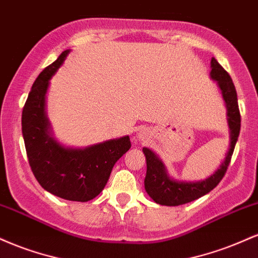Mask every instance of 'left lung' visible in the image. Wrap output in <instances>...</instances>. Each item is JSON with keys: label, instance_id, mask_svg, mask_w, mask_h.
Instances as JSON below:
<instances>
[{"label": "left lung", "instance_id": "1", "mask_svg": "<svg viewBox=\"0 0 258 258\" xmlns=\"http://www.w3.org/2000/svg\"><path fill=\"white\" fill-rule=\"evenodd\" d=\"M210 75L212 80L217 81L227 108L230 142L226 159L223 160L217 171H215V173L207 177L206 179L199 180V182H179L168 176L164 162L158 158L155 153L148 148H143V153L147 159V174L144 179V186L149 197L160 205L178 206L204 197L221 182L229 166L239 132H240V111H239L238 97H236V91L232 78L215 58L211 59Z\"/></svg>", "mask_w": 258, "mask_h": 258}]
</instances>
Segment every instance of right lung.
<instances>
[{
    "label": "right lung",
    "instance_id": "add662e5",
    "mask_svg": "<svg viewBox=\"0 0 258 258\" xmlns=\"http://www.w3.org/2000/svg\"><path fill=\"white\" fill-rule=\"evenodd\" d=\"M69 52L61 53L35 80L23 109L22 131L29 164L41 186L61 199L85 203L104 189L115 162L131 148V142L123 136L80 149L61 146L52 137L44 110L46 93Z\"/></svg>",
    "mask_w": 258,
    "mask_h": 258
}]
</instances>
